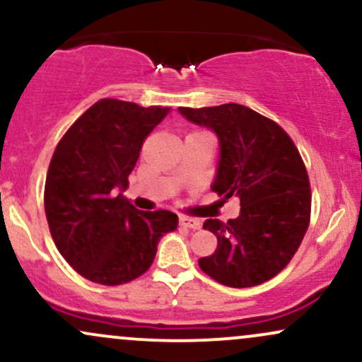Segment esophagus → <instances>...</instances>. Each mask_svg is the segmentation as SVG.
<instances>
[{
	"label": "esophagus",
	"mask_w": 362,
	"mask_h": 362,
	"mask_svg": "<svg viewBox=\"0 0 362 362\" xmlns=\"http://www.w3.org/2000/svg\"><path fill=\"white\" fill-rule=\"evenodd\" d=\"M178 223H180L182 226L190 228V230H199V228L202 226V223L199 221V219H195V218H187V216H180V218H178Z\"/></svg>",
	"instance_id": "1"
}]
</instances>
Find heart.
I'll use <instances>...</instances> for the list:
<instances>
[{"label":"heart","instance_id":"heart-1","mask_svg":"<svg viewBox=\"0 0 362 362\" xmlns=\"http://www.w3.org/2000/svg\"><path fill=\"white\" fill-rule=\"evenodd\" d=\"M192 134H195V132H192Z\"/></svg>","mask_w":362,"mask_h":362}]
</instances>
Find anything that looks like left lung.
Returning <instances> with one entry per match:
<instances>
[{
	"label": "left lung",
	"instance_id": "1",
	"mask_svg": "<svg viewBox=\"0 0 362 362\" xmlns=\"http://www.w3.org/2000/svg\"><path fill=\"white\" fill-rule=\"evenodd\" d=\"M195 126L214 132L218 168L211 189L221 201L240 199V216L206 219L218 248L199 267L230 288H252L279 274L308 230L311 192L300 151L271 119L238 103L204 109L178 107Z\"/></svg>",
	"mask_w": 362,
	"mask_h": 362
}]
</instances>
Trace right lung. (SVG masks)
Listing matches in <instances>:
<instances>
[{
    "label": "right lung",
    "instance_id": "obj_1",
    "mask_svg": "<svg viewBox=\"0 0 362 362\" xmlns=\"http://www.w3.org/2000/svg\"><path fill=\"white\" fill-rule=\"evenodd\" d=\"M170 110L103 98L57 144L45 216L57 250L85 279L103 286L136 279L155 260L161 236L177 230V214L139 211L122 194L143 141Z\"/></svg>",
    "mask_w": 362,
    "mask_h": 362
}]
</instances>
